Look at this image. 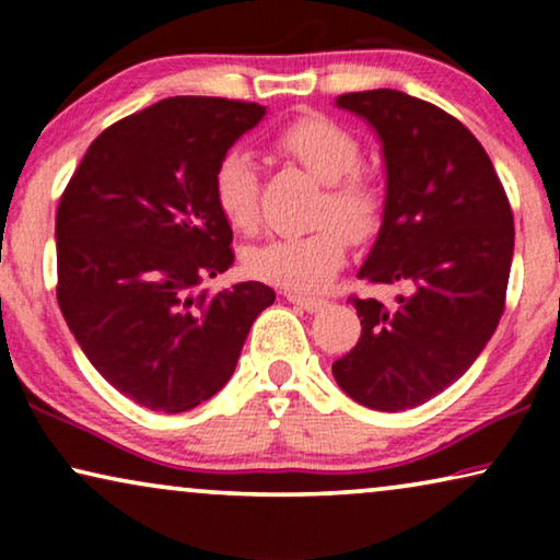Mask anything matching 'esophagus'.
<instances>
[{"instance_id":"obj_1","label":"esophagus","mask_w":560,"mask_h":560,"mask_svg":"<svg viewBox=\"0 0 560 560\" xmlns=\"http://www.w3.org/2000/svg\"><path fill=\"white\" fill-rule=\"evenodd\" d=\"M285 298L290 303H295V305H301L303 311H320L326 305V301L324 298H313V295H301V293H285Z\"/></svg>"}]
</instances>
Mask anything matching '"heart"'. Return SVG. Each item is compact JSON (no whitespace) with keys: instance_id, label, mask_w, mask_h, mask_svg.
Returning a JSON list of instances; mask_svg holds the SVG:
<instances>
[{"instance_id":"heart-1","label":"heart","mask_w":560,"mask_h":560,"mask_svg":"<svg viewBox=\"0 0 560 560\" xmlns=\"http://www.w3.org/2000/svg\"><path fill=\"white\" fill-rule=\"evenodd\" d=\"M272 148L313 178L324 183L316 232L272 236L244 252V265L255 278L288 290H318L343 265L349 240L366 242L380 232L387 211L385 183L359 165V140L324 114H303L280 127ZM213 203L234 232L247 234L257 224L259 178L247 152L232 150L217 163L211 180Z\"/></svg>"}]
</instances>
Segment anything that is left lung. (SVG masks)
Returning <instances> with one entry per match:
<instances>
[{"mask_svg": "<svg viewBox=\"0 0 560 560\" xmlns=\"http://www.w3.org/2000/svg\"><path fill=\"white\" fill-rule=\"evenodd\" d=\"M341 109L377 129L387 211L359 270L372 285L410 288L387 308L351 295L362 336L331 372L372 410L423 405L462 377L504 313L515 224L500 175L456 117L402 91H354Z\"/></svg>", "mask_w": 560, "mask_h": 560, "instance_id": "left-lung-1", "label": "left lung"}]
</instances>
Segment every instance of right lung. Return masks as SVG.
Masks as SVG:
<instances>
[{"label":"right lung","mask_w":560,"mask_h":560,"mask_svg":"<svg viewBox=\"0 0 560 560\" xmlns=\"http://www.w3.org/2000/svg\"><path fill=\"white\" fill-rule=\"evenodd\" d=\"M265 106L171 96L91 142L56 217L58 305L96 372L137 405L186 412L232 377L265 282L194 293L234 265L213 171Z\"/></svg>","instance_id":"add662e5"}]
</instances>
